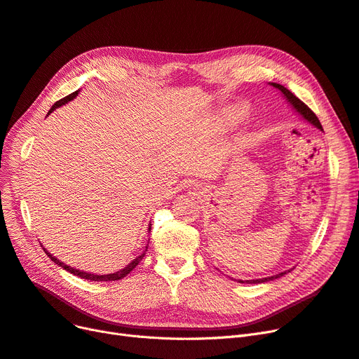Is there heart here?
<instances>
[{
  "mask_svg": "<svg viewBox=\"0 0 359 359\" xmlns=\"http://www.w3.org/2000/svg\"><path fill=\"white\" fill-rule=\"evenodd\" d=\"M244 109L243 108H238V109H235V116L236 118H241V116H244Z\"/></svg>",
  "mask_w": 359,
  "mask_h": 359,
  "instance_id": "obj_1",
  "label": "heart"
}]
</instances>
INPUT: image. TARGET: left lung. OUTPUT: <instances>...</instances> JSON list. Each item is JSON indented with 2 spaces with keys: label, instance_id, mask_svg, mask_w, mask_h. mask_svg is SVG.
Wrapping results in <instances>:
<instances>
[{
  "label": "left lung",
  "instance_id": "8db88e82",
  "mask_svg": "<svg viewBox=\"0 0 359 359\" xmlns=\"http://www.w3.org/2000/svg\"><path fill=\"white\" fill-rule=\"evenodd\" d=\"M269 86L281 91V95L284 96V99L290 103V106L294 109V112H297V114L304 119V121L309 123L311 126H313L315 128H318V130L324 133L323 126H321V123H320V119H318V116H316L300 99H297V97L293 95V93H291L288 88H285V87L281 86V84L269 83ZM288 272H290V269H288V271H284V272H280V273H276V275H272V276L257 278V280H245V281H244V280H238V283H241V284H244V283H245V284H262V283L273 281V280H276V278H281V276H284V275L288 273ZM232 280H233V278H232Z\"/></svg>",
  "mask_w": 359,
  "mask_h": 359
}]
</instances>
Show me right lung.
I'll list each match as a JSON object with an SVG mask.
<instances>
[{
    "label": "right lung",
    "mask_w": 359,
    "mask_h": 359,
    "mask_svg": "<svg viewBox=\"0 0 359 359\" xmlns=\"http://www.w3.org/2000/svg\"><path fill=\"white\" fill-rule=\"evenodd\" d=\"M78 93H79V90H76V91H74V93H71L69 96H66V97H63V99H60L59 102H56L55 104L51 106V109L48 111V115L55 111L56 108H59V106H62V104H66L68 102H71V100H74L76 96H78ZM151 231V224H149V229H148V232ZM44 248V247H43ZM146 250H148V245L144 247V251L143 253L140 255V256H137L136 259H133L127 266L124 268V269H121V271H118V272H114V273H106V275H97V273H90V272H84V271H79V269H75V268H71V266H68V264H65L63 262H60L57 257H55L53 256L51 253H48V251L44 248V253L55 262L57 266H62L65 271H68V272H71V273H74V275H76V276H79V278H83V280H87V281H118V280H123L124 276H127L133 269H135L137 264L142 262V259L144 257V255H146Z\"/></svg>",
    "instance_id": "add662e5"
}]
</instances>
